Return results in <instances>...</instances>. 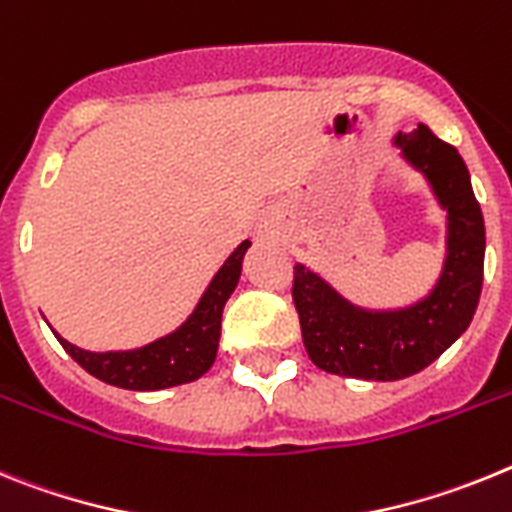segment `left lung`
<instances>
[{
  "instance_id": "left-lung-1",
  "label": "left lung",
  "mask_w": 512,
  "mask_h": 512,
  "mask_svg": "<svg viewBox=\"0 0 512 512\" xmlns=\"http://www.w3.org/2000/svg\"><path fill=\"white\" fill-rule=\"evenodd\" d=\"M402 157L446 211V260L433 291L407 309L350 304L306 265L293 268V304L311 363L335 376L397 381L420 373L469 327L484 278V219L464 159L428 126L397 133Z\"/></svg>"
}]
</instances>
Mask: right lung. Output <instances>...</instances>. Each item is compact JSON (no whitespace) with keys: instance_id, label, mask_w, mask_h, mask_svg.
Wrapping results in <instances>:
<instances>
[{"instance_id":"obj_1","label":"right lung","mask_w":512,"mask_h":512,"mask_svg":"<svg viewBox=\"0 0 512 512\" xmlns=\"http://www.w3.org/2000/svg\"><path fill=\"white\" fill-rule=\"evenodd\" d=\"M250 242L244 239L229 260L213 275L206 293L185 322L170 335L149 342L144 348L118 350V353H92L71 345L69 340L53 332L56 340L64 345L66 353L95 379L110 386H121L131 391H157L170 386L190 384L201 379L203 373L216 361L221 337V314L224 304L234 293L242 275V260Z\"/></svg>"}]
</instances>
